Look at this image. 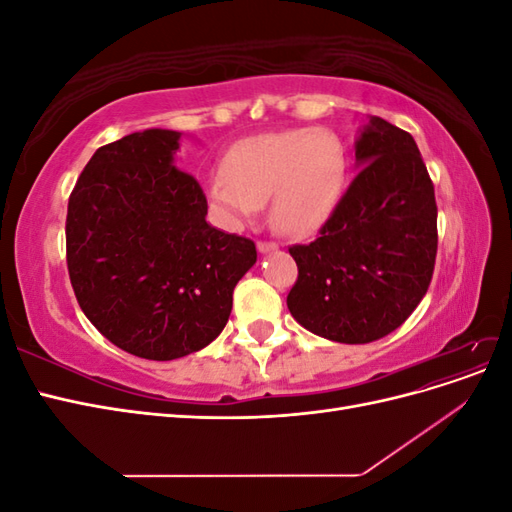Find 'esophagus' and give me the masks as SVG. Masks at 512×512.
<instances>
[{
    "instance_id": "1",
    "label": "esophagus",
    "mask_w": 512,
    "mask_h": 512,
    "mask_svg": "<svg viewBox=\"0 0 512 512\" xmlns=\"http://www.w3.org/2000/svg\"><path fill=\"white\" fill-rule=\"evenodd\" d=\"M275 250H277V243H273V241H258V252L260 254L275 252Z\"/></svg>"
}]
</instances>
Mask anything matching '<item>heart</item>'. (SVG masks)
Instances as JSON below:
<instances>
[{
	"mask_svg": "<svg viewBox=\"0 0 512 512\" xmlns=\"http://www.w3.org/2000/svg\"><path fill=\"white\" fill-rule=\"evenodd\" d=\"M348 153L329 130L294 128L243 138L224 158V173L207 181V196L224 220L241 224L269 203V224L305 237L327 222L344 196Z\"/></svg>",
	"mask_w": 512,
	"mask_h": 512,
	"instance_id": "1",
	"label": "heart"
}]
</instances>
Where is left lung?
Listing matches in <instances>:
<instances>
[{
  "instance_id": "left-lung-1",
  "label": "left lung",
  "mask_w": 512,
  "mask_h": 512,
  "mask_svg": "<svg viewBox=\"0 0 512 512\" xmlns=\"http://www.w3.org/2000/svg\"><path fill=\"white\" fill-rule=\"evenodd\" d=\"M354 156L363 168L320 235L288 247L299 267L290 314L339 344L401 327L425 297L438 252L436 194L414 138L369 117Z\"/></svg>"
}]
</instances>
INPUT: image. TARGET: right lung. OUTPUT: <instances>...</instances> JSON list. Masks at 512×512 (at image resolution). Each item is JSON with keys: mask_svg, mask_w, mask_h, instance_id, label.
<instances>
[{"mask_svg": "<svg viewBox=\"0 0 512 512\" xmlns=\"http://www.w3.org/2000/svg\"><path fill=\"white\" fill-rule=\"evenodd\" d=\"M179 132L100 147L68 200L66 260L83 314L117 348L173 361L226 327L252 239L207 224V196L173 160Z\"/></svg>", "mask_w": 512, "mask_h": 512, "instance_id": "1", "label": "right lung"}]
</instances>
